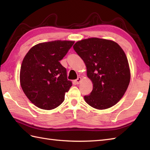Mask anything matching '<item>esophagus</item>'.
Here are the masks:
<instances>
[{
  "label": "esophagus",
  "instance_id": "1",
  "mask_svg": "<svg viewBox=\"0 0 150 150\" xmlns=\"http://www.w3.org/2000/svg\"><path fill=\"white\" fill-rule=\"evenodd\" d=\"M81 81V77H78V78L75 80L76 83H77V84H79V83H80Z\"/></svg>",
  "mask_w": 150,
  "mask_h": 150
}]
</instances>
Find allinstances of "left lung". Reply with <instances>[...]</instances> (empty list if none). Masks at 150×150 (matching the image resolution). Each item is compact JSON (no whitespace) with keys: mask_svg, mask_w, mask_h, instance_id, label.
Returning <instances> with one entry per match:
<instances>
[{"mask_svg":"<svg viewBox=\"0 0 150 150\" xmlns=\"http://www.w3.org/2000/svg\"><path fill=\"white\" fill-rule=\"evenodd\" d=\"M73 49L84 60L93 90L84 100L94 108L104 110L114 106L123 97L130 81L125 53L112 40L90 38L77 42Z\"/></svg>","mask_w":150,"mask_h":150,"instance_id":"8db88e82","label":"left lung"}]
</instances>
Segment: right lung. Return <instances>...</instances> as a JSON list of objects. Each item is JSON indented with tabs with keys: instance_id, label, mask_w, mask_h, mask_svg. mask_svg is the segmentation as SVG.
Returning <instances> with one entry per match:
<instances>
[{
	"instance_id": "right-lung-1",
	"label": "right lung",
	"mask_w": 150,
	"mask_h": 150,
	"mask_svg": "<svg viewBox=\"0 0 150 150\" xmlns=\"http://www.w3.org/2000/svg\"><path fill=\"white\" fill-rule=\"evenodd\" d=\"M74 42L55 40L32 47L22 61L21 85L34 105L42 110H53L64 100L72 86L66 69L60 63Z\"/></svg>"
}]
</instances>
